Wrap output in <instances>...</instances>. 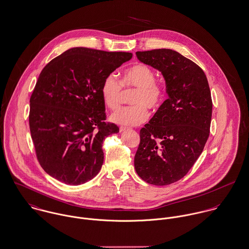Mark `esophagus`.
<instances>
[{"label": "esophagus", "instance_id": "obj_1", "mask_svg": "<svg viewBox=\"0 0 249 249\" xmlns=\"http://www.w3.org/2000/svg\"><path fill=\"white\" fill-rule=\"evenodd\" d=\"M125 130H127V128H126V127H124V126H121V127H120V132L125 131Z\"/></svg>", "mask_w": 249, "mask_h": 249}]
</instances>
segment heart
Segmentation results:
<instances>
[{"instance_id": "b5f03b06", "label": "heart", "mask_w": 249, "mask_h": 249, "mask_svg": "<svg viewBox=\"0 0 249 249\" xmlns=\"http://www.w3.org/2000/svg\"><path fill=\"white\" fill-rule=\"evenodd\" d=\"M154 71L143 64H138L123 74L122 84L115 74L106 77L102 85V97L110 109H116L123 97L122 85L127 89H136L137 92L132 98L135 106L123 107L111 114L110 121L124 126H136L144 123L148 119V110L156 109L160 106L164 98V89L155 82Z\"/></svg>"}]
</instances>
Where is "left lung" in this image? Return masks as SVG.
<instances>
[{
    "instance_id": "1",
    "label": "left lung",
    "mask_w": 249,
    "mask_h": 249,
    "mask_svg": "<svg viewBox=\"0 0 249 249\" xmlns=\"http://www.w3.org/2000/svg\"><path fill=\"white\" fill-rule=\"evenodd\" d=\"M140 62L160 71L168 99L140 131L137 174L154 185L181 180L204 150L212 100L203 69L172 49L138 51Z\"/></svg>"
}]
</instances>
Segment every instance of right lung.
I'll return each mask as SVG.
<instances>
[{
  "instance_id": "obj_1",
  "label": "right lung",
  "mask_w": 249,
  "mask_h": 249,
  "mask_svg": "<svg viewBox=\"0 0 249 249\" xmlns=\"http://www.w3.org/2000/svg\"><path fill=\"white\" fill-rule=\"evenodd\" d=\"M132 58L129 52L73 47L42 70L30 98L29 128L37 158L58 181L92 180L104 162L103 142L119 132L106 120L102 85Z\"/></svg>"
}]
</instances>
